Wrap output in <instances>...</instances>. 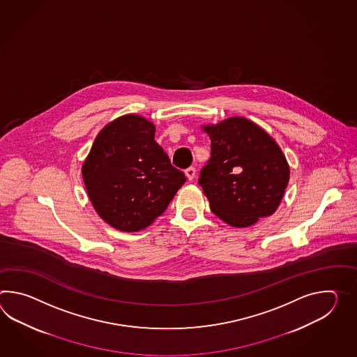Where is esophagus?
I'll use <instances>...</instances> for the list:
<instances>
[{
	"instance_id": "1",
	"label": "esophagus",
	"mask_w": 357,
	"mask_h": 357,
	"mask_svg": "<svg viewBox=\"0 0 357 357\" xmlns=\"http://www.w3.org/2000/svg\"><path fill=\"white\" fill-rule=\"evenodd\" d=\"M185 175H187V178L192 181V179H195V176H196V169L193 167H190L188 169H185Z\"/></svg>"
}]
</instances>
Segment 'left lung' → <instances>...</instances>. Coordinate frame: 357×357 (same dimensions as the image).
Instances as JSON below:
<instances>
[{
    "label": "left lung",
    "instance_id": "1",
    "mask_svg": "<svg viewBox=\"0 0 357 357\" xmlns=\"http://www.w3.org/2000/svg\"><path fill=\"white\" fill-rule=\"evenodd\" d=\"M204 130L211 139V156L198 184L211 211L237 228L274 214L289 181V167L275 141L246 118H230Z\"/></svg>",
    "mask_w": 357,
    "mask_h": 357
}]
</instances>
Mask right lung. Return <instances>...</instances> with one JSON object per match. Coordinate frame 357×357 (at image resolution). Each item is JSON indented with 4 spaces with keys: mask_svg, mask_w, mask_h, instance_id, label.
Here are the masks:
<instances>
[{
    "mask_svg": "<svg viewBox=\"0 0 357 357\" xmlns=\"http://www.w3.org/2000/svg\"><path fill=\"white\" fill-rule=\"evenodd\" d=\"M82 174L97 214L123 231L149 227L187 181L155 141V126L139 115H124L103 128Z\"/></svg>",
    "mask_w": 357,
    "mask_h": 357,
    "instance_id": "obj_1",
    "label": "right lung"
}]
</instances>
